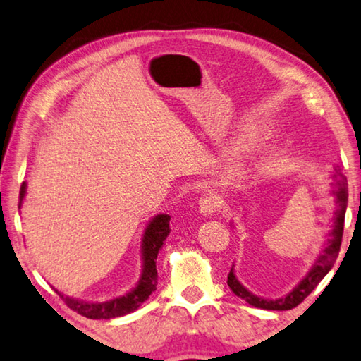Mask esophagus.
Returning <instances> with one entry per match:
<instances>
[{
  "label": "esophagus",
  "instance_id": "esophagus-1",
  "mask_svg": "<svg viewBox=\"0 0 361 361\" xmlns=\"http://www.w3.org/2000/svg\"><path fill=\"white\" fill-rule=\"evenodd\" d=\"M199 210L204 216H212L218 212V202L213 195H205V197L200 199L199 202Z\"/></svg>",
  "mask_w": 361,
  "mask_h": 361
}]
</instances>
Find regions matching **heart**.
<instances>
[{"label": "heart", "mask_w": 361, "mask_h": 361, "mask_svg": "<svg viewBox=\"0 0 361 361\" xmlns=\"http://www.w3.org/2000/svg\"><path fill=\"white\" fill-rule=\"evenodd\" d=\"M252 146H253V142H252V138H243L242 142H240V145H239V151L240 152H248L250 149H252Z\"/></svg>", "instance_id": "1"}]
</instances>
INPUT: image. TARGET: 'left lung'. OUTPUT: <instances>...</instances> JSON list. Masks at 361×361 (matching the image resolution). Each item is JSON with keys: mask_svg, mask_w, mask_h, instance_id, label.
Here are the masks:
<instances>
[{"mask_svg": "<svg viewBox=\"0 0 361 361\" xmlns=\"http://www.w3.org/2000/svg\"><path fill=\"white\" fill-rule=\"evenodd\" d=\"M336 202L339 204V209L334 212V226L333 231L329 232V239L326 242V247L323 250L319 259L315 261L314 267L310 269V272L302 279V282L299 283L295 290L288 293L285 298L276 299V301H269V299H262L255 296L253 293H250L245 286H243L237 277L234 276V269H231L228 276V285L229 288L234 291L235 296L242 298L243 301H247L250 305L258 309L266 310H290L296 305L301 304L310 293L314 291L317 285L320 283V280L331 271L334 266L336 258L339 255L341 242H342V232H344V218H345V207H347V178L341 172L336 173Z\"/></svg>", "mask_w": 361, "mask_h": 361, "instance_id": "1", "label": "left lung"}]
</instances>
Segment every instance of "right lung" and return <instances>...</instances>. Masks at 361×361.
<instances>
[{
  "label": "right lung",
  "mask_w": 361,
  "mask_h": 361,
  "mask_svg": "<svg viewBox=\"0 0 361 361\" xmlns=\"http://www.w3.org/2000/svg\"><path fill=\"white\" fill-rule=\"evenodd\" d=\"M27 183L23 181L19 192V207L22 205V200L25 197ZM170 234V216L169 215H157L152 218L149 224L146 226L142 252H143V274L140 277L135 288L127 293L126 296L114 298L111 301L105 302H85L79 301V299L63 296L59 293V296L63 299V302L68 305L71 310H75L79 315L87 317V319H116V317L130 314L133 310L138 309L146 299L149 298L152 291L156 290L157 285V271H156V259L159 255V250L162 248L164 240L167 239Z\"/></svg>",
  "instance_id": "right-lung-1"
}]
</instances>
